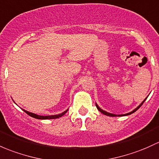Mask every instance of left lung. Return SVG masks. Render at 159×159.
<instances>
[{"instance_id":"left-lung-1","label":"left lung","mask_w":159,"mask_h":159,"mask_svg":"<svg viewBox=\"0 0 159 159\" xmlns=\"http://www.w3.org/2000/svg\"><path fill=\"white\" fill-rule=\"evenodd\" d=\"M148 98V96L146 97V99H144V101H143V102H142V103L140 104V105H139V106H138L137 107H136V109H134V110L133 111L129 112V113L125 114H118V115H117V114H111V113H108V112H107V111H103V110H102V109H101L100 107L98 106V105H97V104H95V105H96V107H97V109H98V110L99 111L101 112V113H102V114H105V115H107V116H110V117H115V116H126V115H129V114H131L134 113V112L136 111H137L138 109H139V107H140L142 106V105H143V104L144 103V102H145V101L146 100V98Z\"/></svg>"}]
</instances>
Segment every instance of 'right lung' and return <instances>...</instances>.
I'll use <instances>...</instances> for the list:
<instances>
[{
    "mask_svg": "<svg viewBox=\"0 0 159 159\" xmlns=\"http://www.w3.org/2000/svg\"><path fill=\"white\" fill-rule=\"evenodd\" d=\"M68 110L65 111H64L63 113L61 114H57V115H50V116H41V115H38V114H35L34 113H31V112H29L25 110H23V111H25V113H26L28 115H30V117H34V118H36V119H41V120H46V119H56V118H59V117H62L63 115H64L66 113V111H67Z\"/></svg>",
    "mask_w": 159,
    "mask_h": 159,
    "instance_id": "right-lung-1",
    "label": "right lung"
}]
</instances>
